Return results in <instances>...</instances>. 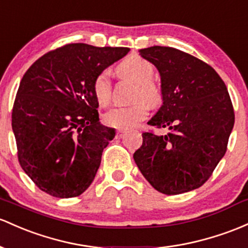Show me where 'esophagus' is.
Masks as SVG:
<instances>
[{
  "label": "esophagus",
  "instance_id": "34e87169",
  "mask_svg": "<svg viewBox=\"0 0 248 248\" xmlns=\"http://www.w3.org/2000/svg\"><path fill=\"white\" fill-rule=\"evenodd\" d=\"M124 135V130H122V129L116 130V135H115L116 139H121Z\"/></svg>",
  "mask_w": 248,
  "mask_h": 248
}]
</instances>
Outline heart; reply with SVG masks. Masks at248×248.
<instances>
[{
	"instance_id": "heart-1",
	"label": "heart",
	"mask_w": 248,
	"mask_h": 248,
	"mask_svg": "<svg viewBox=\"0 0 248 248\" xmlns=\"http://www.w3.org/2000/svg\"><path fill=\"white\" fill-rule=\"evenodd\" d=\"M116 73L124 80L135 83L133 101L129 107L113 108L105 114L103 121L107 126L119 129H128L137 126L148 115L149 106L157 107L161 105L164 94L161 87L152 80L154 67L141 56L132 55L124 59L116 67ZM93 94L99 105L107 106L111 100V83L107 73L102 72L95 76L93 81Z\"/></svg>"
}]
</instances>
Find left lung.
Returning a JSON list of instances; mask_svg holds the SVG:
<instances>
[{
  "label": "left lung",
  "mask_w": 248,
  "mask_h": 248,
  "mask_svg": "<svg viewBox=\"0 0 248 248\" xmlns=\"http://www.w3.org/2000/svg\"><path fill=\"white\" fill-rule=\"evenodd\" d=\"M140 55L157 68L164 94L148 124L167 133H142L135 164L160 193L199 188L225 155L234 126L227 87L209 64L179 49L154 46Z\"/></svg>",
  "instance_id": "8db88e82"
}]
</instances>
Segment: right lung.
Returning a JSON list of instances; mask_svg holds the SVG:
<instances>
[{"instance_id": "1", "label": "right lung", "mask_w": 248, "mask_h": 248, "mask_svg": "<svg viewBox=\"0 0 248 248\" xmlns=\"http://www.w3.org/2000/svg\"><path fill=\"white\" fill-rule=\"evenodd\" d=\"M128 51L69 43L41 56L23 75L12 113L17 159L51 197H78L93 182L115 137L100 124L93 81Z\"/></svg>"}]
</instances>
